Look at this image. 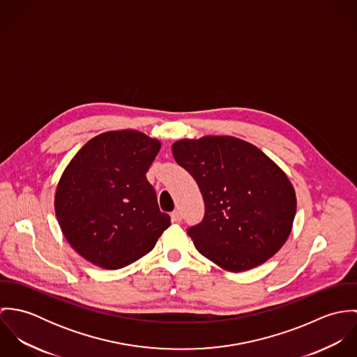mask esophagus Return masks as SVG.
<instances>
[{
  "mask_svg": "<svg viewBox=\"0 0 357 357\" xmlns=\"http://www.w3.org/2000/svg\"><path fill=\"white\" fill-rule=\"evenodd\" d=\"M170 215H172V221L173 222H180L183 220V214H181L180 210H174Z\"/></svg>",
  "mask_w": 357,
  "mask_h": 357,
  "instance_id": "1",
  "label": "esophagus"
}]
</instances>
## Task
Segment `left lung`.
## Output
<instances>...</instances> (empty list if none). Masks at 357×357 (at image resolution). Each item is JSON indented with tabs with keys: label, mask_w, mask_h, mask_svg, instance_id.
Listing matches in <instances>:
<instances>
[{
	"label": "left lung",
	"mask_w": 357,
	"mask_h": 357,
	"mask_svg": "<svg viewBox=\"0 0 357 357\" xmlns=\"http://www.w3.org/2000/svg\"><path fill=\"white\" fill-rule=\"evenodd\" d=\"M172 151L204 197V220L187 229L201 255L243 272L279 252L291 232L297 201L273 160L231 136L180 140Z\"/></svg>",
	"instance_id": "1"
}]
</instances>
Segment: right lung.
<instances>
[{
    "instance_id": "right-lung-1",
    "label": "right lung",
    "mask_w": 357,
    "mask_h": 357,
    "mask_svg": "<svg viewBox=\"0 0 357 357\" xmlns=\"http://www.w3.org/2000/svg\"><path fill=\"white\" fill-rule=\"evenodd\" d=\"M160 143L137 130L89 140L61 174L54 210L71 248L89 262L123 268L150 253L170 217L146 173Z\"/></svg>"
}]
</instances>
